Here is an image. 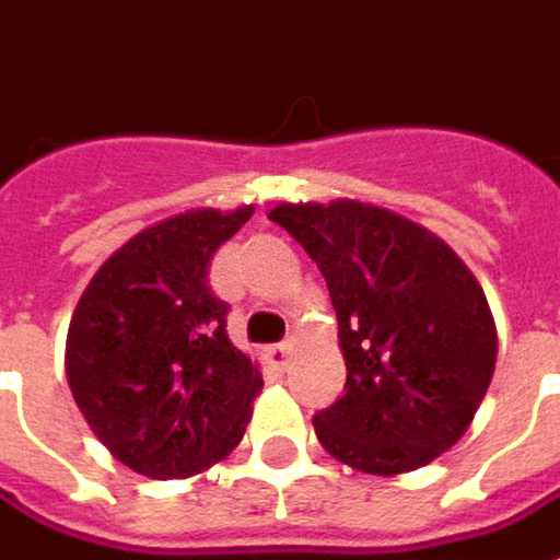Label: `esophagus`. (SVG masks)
Returning a JSON list of instances; mask_svg holds the SVG:
<instances>
[{"instance_id":"obj_1","label":"esophagus","mask_w":560,"mask_h":560,"mask_svg":"<svg viewBox=\"0 0 560 560\" xmlns=\"http://www.w3.org/2000/svg\"><path fill=\"white\" fill-rule=\"evenodd\" d=\"M293 358V342L291 339H284L279 346H269L267 348V361L272 370H288V363Z\"/></svg>"}]
</instances>
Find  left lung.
Returning <instances> with one entry per match:
<instances>
[{
    "instance_id": "left-lung-1",
    "label": "left lung",
    "mask_w": 560,
    "mask_h": 560,
    "mask_svg": "<svg viewBox=\"0 0 560 560\" xmlns=\"http://www.w3.org/2000/svg\"><path fill=\"white\" fill-rule=\"evenodd\" d=\"M339 320L346 394L312 418L327 455L370 476L428 467L482 406L498 327L482 284L428 226L361 202H279Z\"/></svg>"
}]
</instances>
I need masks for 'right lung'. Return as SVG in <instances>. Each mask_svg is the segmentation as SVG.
Listing matches in <instances>:
<instances>
[{"instance_id": "1", "label": "right lung", "mask_w": 560, "mask_h": 560, "mask_svg": "<svg viewBox=\"0 0 560 560\" xmlns=\"http://www.w3.org/2000/svg\"><path fill=\"white\" fill-rule=\"evenodd\" d=\"M254 214L187 209L139 230L93 272L66 336V378L96 440L148 479H187L245 436L264 388L226 336L209 260Z\"/></svg>"}]
</instances>
